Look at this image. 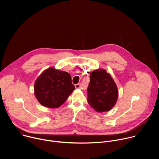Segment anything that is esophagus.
Returning <instances> with one entry per match:
<instances>
[{"label": "esophagus", "mask_w": 159, "mask_h": 159, "mask_svg": "<svg viewBox=\"0 0 159 159\" xmlns=\"http://www.w3.org/2000/svg\"><path fill=\"white\" fill-rule=\"evenodd\" d=\"M75 87L76 89H80L81 86H80V84H75Z\"/></svg>", "instance_id": "obj_1"}]
</instances>
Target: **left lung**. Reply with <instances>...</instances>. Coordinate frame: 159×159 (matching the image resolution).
I'll return each mask as SVG.
<instances>
[{
    "mask_svg": "<svg viewBox=\"0 0 159 159\" xmlns=\"http://www.w3.org/2000/svg\"><path fill=\"white\" fill-rule=\"evenodd\" d=\"M90 78L87 89L89 104L98 112L111 110L118 98V87L114 79L103 69L94 70Z\"/></svg>",
    "mask_w": 159,
    "mask_h": 159,
    "instance_id": "obj_1",
    "label": "left lung"
}]
</instances>
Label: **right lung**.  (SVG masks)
<instances>
[{"label":"right lung","mask_w":159,"mask_h":159,"mask_svg":"<svg viewBox=\"0 0 159 159\" xmlns=\"http://www.w3.org/2000/svg\"><path fill=\"white\" fill-rule=\"evenodd\" d=\"M74 89L70 75L53 67L44 70L36 79L34 85L36 99L42 106L49 108L61 106Z\"/></svg>","instance_id":"add662e5"}]
</instances>
